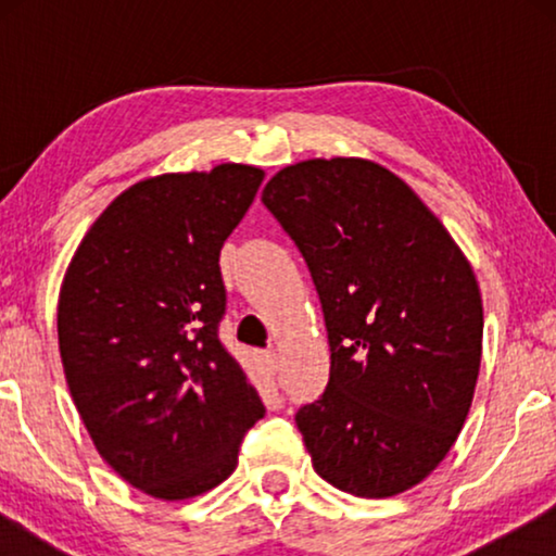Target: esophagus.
I'll use <instances>...</instances> for the list:
<instances>
[{
  "instance_id": "34e87169",
  "label": "esophagus",
  "mask_w": 556,
  "mask_h": 556,
  "mask_svg": "<svg viewBox=\"0 0 556 556\" xmlns=\"http://www.w3.org/2000/svg\"><path fill=\"white\" fill-rule=\"evenodd\" d=\"M263 364H265V369L270 371V375H276V371H278V354L273 352V349L263 352Z\"/></svg>"
}]
</instances>
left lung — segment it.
Instances as JSON below:
<instances>
[{
	"label": "left lung",
	"mask_w": 556,
	"mask_h": 556,
	"mask_svg": "<svg viewBox=\"0 0 556 556\" xmlns=\"http://www.w3.org/2000/svg\"><path fill=\"white\" fill-rule=\"evenodd\" d=\"M263 204L308 265L329 337L326 390L295 413L314 470L362 498L407 491L445 458L473 400V270L420 197L364 159L286 166Z\"/></svg>",
	"instance_id": "1"
}]
</instances>
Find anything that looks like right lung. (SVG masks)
I'll use <instances>...</instances> for the list:
<instances>
[{
    "instance_id": "add662e5",
    "label": "right lung",
    "mask_w": 556,
    "mask_h": 556,
    "mask_svg": "<svg viewBox=\"0 0 556 556\" xmlns=\"http://www.w3.org/2000/svg\"><path fill=\"white\" fill-rule=\"evenodd\" d=\"M261 181L245 164L139 181L96 219L60 288V356L75 407L103 460L149 496L215 489L265 415L219 341V250Z\"/></svg>"
}]
</instances>
